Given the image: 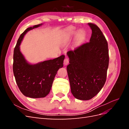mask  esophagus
Wrapping results in <instances>:
<instances>
[{"label":"esophagus","instance_id":"obj_1","mask_svg":"<svg viewBox=\"0 0 129 129\" xmlns=\"http://www.w3.org/2000/svg\"><path fill=\"white\" fill-rule=\"evenodd\" d=\"M69 58L67 57H66L64 59V61H63V63L64 65H67L69 63Z\"/></svg>","mask_w":129,"mask_h":129}]
</instances>
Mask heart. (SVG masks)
<instances>
[{
	"mask_svg": "<svg viewBox=\"0 0 129 129\" xmlns=\"http://www.w3.org/2000/svg\"><path fill=\"white\" fill-rule=\"evenodd\" d=\"M74 33V28H70L69 29H68V36H71V35H72V34H73ZM83 33L82 32H80L79 33V35H78V38H79V39H81L83 37Z\"/></svg>",
	"mask_w": 129,
	"mask_h": 129,
	"instance_id": "obj_1",
	"label": "heart"
}]
</instances>
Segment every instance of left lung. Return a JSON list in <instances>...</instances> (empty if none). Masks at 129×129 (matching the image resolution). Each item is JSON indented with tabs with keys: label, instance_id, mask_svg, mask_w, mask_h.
<instances>
[{
	"label": "left lung",
	"instance_id": "1",
	"mask_svg": "<svg viewBox=\"0 0 129 129\" xmlns=\"http://www.w3.org/2000/svg\"><path fill=\"white\" fill-rule=\"evenodd\" d=\"M90 41L67 53L69 64L67 70L73 96L89 100L98 93L107 79L109 56L108 45L102 31L93 23Z\"/></svg>",
	"mask_w": 129,
	"mask_h": 129
}]
</instances>
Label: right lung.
I'll use <instances>...</instances> for the list:
<instances>
[{
	"mask_svg": "<svg viewBox=\"0 0 129 129\" xmlns=\"http://www.w3.org/2000/svg\"><path fill=\"white\" fill-rule=\"evenodd\" d=\"M41 24L27 28L18 39L13 53V71L19 89L24 95L36 99L45 97L51 89L53 80L58 69L63 66L64 55L36 64L27 63L20 51V45L28 30Z\"/></svg>",
	"mask_w": 129,
	"mask_h": 129,
	"instance_id": "1",
	"label": "right lung"
}]
</instances>
